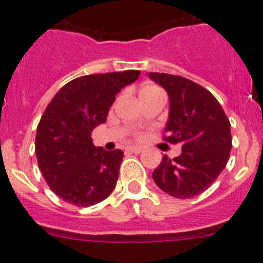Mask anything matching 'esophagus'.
<instances>
[{"mask_svg":"<svg viewBox=\"0 0 263 263\" xmlns=\"http://www.w3.org/2000/svg\"><path fill=\"white\" fill-rule=\"evenodd\" d=\"M128 152L135 153V155H139V153L143 152V148H140V146H129Z\"/></svg>","mask_w":263,"mask_h":263,"instance_id":"esophagus-1","label":"esophagus"}]
</instances>
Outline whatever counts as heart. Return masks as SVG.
<instances>
[{
  "instance_id": "b5f03b06",
  "label": "heart",
  "mask_w": 263,
  "mask_h": 263,
  "mask_svg": "<svg viewBox=\"0 0 263 263\" xmlns=\"http://www.w3.org/2000/svg\"><path fill=\"white\" fill-rule=\"evenodd\" d=\"M153 89H157L156 86H145L143 87V90H153Z\"/></svg>"
}]
</instances>
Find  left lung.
I'll list each match as a JSON object with an SVG mask.
<instances>
[{
  "mask_svg": "<svg viewBox=\"0 0 263 263\" xmlns=\"http://www.w3.org/2000/svg\"><path fill=\"white\" fill-rule=\"evenodd\" d=\"M148 77L169 96L164 140L182 145L178 157H162L153 181L169 195L187 199L207 190L226 167L231 123L217 99L200 85L166 73H148Z\"/></svg>",
  "mask_w": 263,
  "mask_h": 263,
  "instance_id": "left-lung-1",
  "label": "left lung"
}]
</instances>
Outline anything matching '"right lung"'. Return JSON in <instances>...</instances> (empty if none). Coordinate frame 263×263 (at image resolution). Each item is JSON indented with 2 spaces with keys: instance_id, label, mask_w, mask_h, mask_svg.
Masks as SVG:
<instances>
[{
  "instance_id": "1",
  "label": "right lung",
  "mask_w": 263,
  "mask_h": 263,
  "mask_svg": "<svg viewBox=\"0 0 263 263\" xmlns=\"http://www.w3.org/2000/svg\"><path fill=\"white\" fill-rule=\"evenodd\" d=\"M139 74L82 76L64 85L47 106L37 124L35 153L46 182L65 202L89 207L115 189L124 153L96 146L91 132L106 122L115 96Z\"/></svg>"
}]
</instances>
